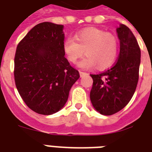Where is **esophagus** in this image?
<instances>
[{"label": "esophagus", "instance_id": "obj_1", "mask_svg": "<svg viewBox=\"0 0 152 152\" xmlns=\"http://www.w3.org/2000/svg\"><path fill=\"white\" fill-rule=\"evenodd\" d=\"M80 75L81 77H83V76L87 75V73H86V72H80Z\"/></svg>", "mask_w": 152, "mask_h": 152}]
</instances>
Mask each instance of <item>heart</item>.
<instances>
[{"label": "heart", "instance_id": "1", "mask_svg": "<svg viewBox=\"0 0 152 152\" xmlns=\"http://www.w3.org/2000/svg\"><path fill=\"white\" fill-rule=\"evenodd\" d=\"M118 43L116 37L102 30L89 27L68 38L63 42V51L69 61L76 63L84 53L87 55L77 64L79 68L91 69L97 66L99 70L110 68L118 55Z\"/></svg>", "mask_w": 152, "mask_h": 152}]
</instances>
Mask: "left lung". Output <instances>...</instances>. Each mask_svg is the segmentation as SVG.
Masks as SVG:
<instances>
[{
	"mask_svg": "<svg viewBox=\"0 0 152 152\" xmlns=\"http://www.w3.org/2000/svg\"><path fill=\"white\" fill-rule=\"evenodd\" d=\"M116 31L120 41L118 61L102 73L91 75V102L102 115H112L122 110L134 95L139 79L140 50L137 39L124 24L119 25Z\"/></svg>",
	"mask_w": 152,
	"mask_h": 152,
	"instance_id": "1",
	"label": "left lung"
}]
</instances>
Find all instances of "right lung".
Wrapping results in <instances>:
<instances>
[{
    "label": "right lung",
    "instance_id": "obj_1",
    "mask_svg": "<svg viewBox=\"0 0 152 152\" xmlns=\"http://www.w3.org/2000/svg\"><path fill=\"white\" fill-rule=\"evenodd\" d=\"M63 29V25L50 22L39 23L16 48L15 86L27 106L39 114L50 115L61 110L80 78L64 57Z\"/></svg>",
    "mask_w": 152,
    "mask_h": 152
}]
</instances>
